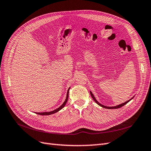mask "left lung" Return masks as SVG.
Segmentation results:
<instances>
[{"label":"left lung","mask_w":151,"mask_h":151,"mask_svg":"<svg viewBox=\"0 0 151 151\" xmlns=\"http://www.w3.org/2000/svg\"><path fill=\"white\" fill-rule=\"evenodd\" d=\"M90 94H91V97L93 98V99H94V101L98 105H99L100 106H101V107H103V108H107V109H116V108H121V107H122L123 106H124V105H125L127 103H129L130 100L132 99H133L134 98V97L132 98H131L130 99H129V101H126V102H125V103H122V104H119V105H118V106H111V107H109V106H104V105H103V104H100L96 99V98H94V95L93 94V93H91V91H90Z\"/></svg>","instance_id":"1"}]
</instances>
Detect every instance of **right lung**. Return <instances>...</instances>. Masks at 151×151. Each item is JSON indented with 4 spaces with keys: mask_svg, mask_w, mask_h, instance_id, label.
I'll return each mask as SVG.
<instances>
[{
    "mask_svg": "<svg viewBox=\"0 0 151 151\" xmlns=\"http://www.w3.org/2000/svg\"><path fill=\"white\" fill-rule=\"evenodd\" d=\"M70 89V88H69ZM69 89H68V91H67V97H66V99L65 100L64 103H63L61 106L58 108L57 109H55V110L53 111H50V112H43V113H36V114H38V115H52V114H53L55 113H57L58 112V111H60L61 109H62L63 107L65 106V105L66 104V103L67 102V100H68V91H69Z\"/></svg>",
    "mask_w": 151,
    "mask_h": 151,
    "instance_id": "1",
    "label": "right lung"
}]
</instances>
